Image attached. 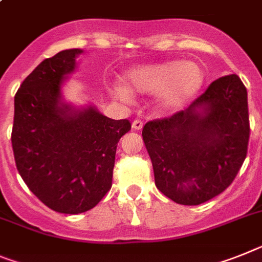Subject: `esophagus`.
Here are the masks:
<instances>
[{"instance_id":"34e87169","label":"esophagus","mask_w":262,"mask_h":262,"mask_svg":"<svg viewBox=\"0 0 262 262\" xmlns=\"http://www.w3.org/2000/svg\"><path fill=\"white\" fill-rule=\"evenodd\" d=\"M133 128L135 129V131H140V129L143 128V122L139 119H135L133 122Z\"/></svg>"}]
</instances>
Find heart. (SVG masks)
I'll list each match as a JSON object with an SVG mask.
<instances>
[{
	"mask_svg": "<svg viewBox=\"0 0 262 262\" xmlns=\"http://www.w3.org/2000/svg\"><path fill=\"white\" fill-rule=\"evenodd\" d=\"M124 84L115 86V94L128 99L129 91L155 93L154 104L160 111H173L193 98L203 86L204 74L195 62L171 61L134 67L124 75Z\"/></svg>",
	"mask_w": 262,
	"mask_h": 262,
	"instance_id": "1",
	"label": "heart"
}]
</instances>
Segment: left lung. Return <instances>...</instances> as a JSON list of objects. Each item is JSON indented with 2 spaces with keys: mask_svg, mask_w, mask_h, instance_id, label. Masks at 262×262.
<instances>
[{
  "mask_svg": "<svg viewBox=\"0 0 262 262\" xmlns=\"http://www.w3.org/2000/svg\"><path fill=\"white\" fill-rule=\"evenodd\" d=\"M249 133L247 89L236 74L219 78L188 108L143 127L158 189L183 205L220 195L247 158Z\"/></svg>",
  "mask_w": 262,
  "mask_h": 262,
  "instance_id": "8db88e82",
  "label": "left lung"
}]
</instances>
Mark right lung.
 Listing matches in <instances>:
<instances>
[{"label":"right lung","instance_id":"right-lung-1","mask_svg":"<svg viewBox=\"0 0 262 262\" xmlns=\"http://www.w3.org/2000/svg\"><path fill=\"white\" fill-rule=\"evenodd\" d=\"M80 49L42 61L14 97L12 146L19 175L45 205L78 214L99 203L113 185L118 142L131 129L94 106L63 100L62 86L77 69Z\"/></svg>","mask_w":262,"mask_h":262}]
</instances>
